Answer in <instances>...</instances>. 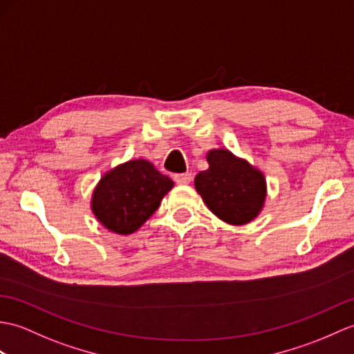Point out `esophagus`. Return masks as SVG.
Here are the masks:
<instances>
[{
	"label": "esophagus",
	"mask_w": 354,
	"mask_h": 354,
	"mask_svg": "<svg viewBox=\"0 0 354 354\" xmlns=\"http://www.w3.org/2000/svg\"><path fill=\"white\" fill-rule=\"evenodd\" d=\"M174 179L178 185H187L192 183V175L190 174H178V175H175Z\"/></svg>",
	"instance_id": "34e87169"
}]
</instances>
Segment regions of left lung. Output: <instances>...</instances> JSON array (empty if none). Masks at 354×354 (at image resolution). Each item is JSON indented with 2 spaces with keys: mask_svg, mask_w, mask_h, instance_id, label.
Wrapping results in <instances>:
<instances>
[{
  "mask_svg": "<svg viewBox=\"0 0 354 354\" xmlns=\"http://www.w3.org/2000/svg\"><path fill=\"white\" fill-rule=\"evenodd\" d=\"M209 167L194 178L196 192L220 220L245 225L264 207L267 184L262 171L227 149L207 153Z\"/></svg>",
  "mask_w": 354,
  "mask_h": 354,
  "instance_id": "1",
  "label": "left lung"
}]
</instances>
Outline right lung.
Segmentation results:
<instances>
[{
    "label": "right lung",
    "mask_w": 354,
    "mask_h": 354,
    "mask_svg": "<svg viewBox=\"0 0 354 354\" xmlns=\"http://www.w3.org/2000/svg\"><path fill=\"white\" fill-rule=\"evenodd\" d=\"M174 180L146 160H131L101 178L92 194V211L109 231L136 232L158 209Z\"/></svg>",
    "instance_id": "1"
}]
</instances>
